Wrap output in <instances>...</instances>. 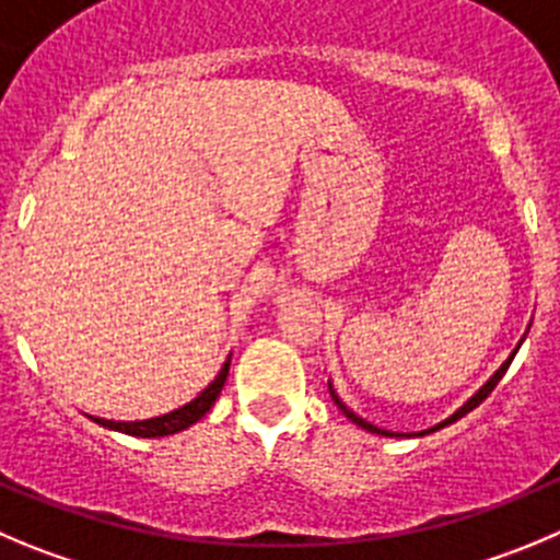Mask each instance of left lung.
<instances>
[{"label": "left lung", "mask_w": 560, "mask_h": 560, "mask_svg": "<svg viewBox=\"0 0 560 560\" xmlns=\"http://www.w3.org/2000/svg\"><path fill=\"white\" fill-rule=\"evenodd\" d=\"M516 349H520V346H516ZM514 354H516V351H511V357H509V360H505V363H503V365H500V369H498V371H494V376H492V380H489V382H487V385H483V387H481V390H478V393H476V396H472V398H470V401H467V404H465V407H462V409H456V412H454V415H451V418H448V420H443V423H440V425H434V429H429V431H436V429H443V425L454 423V420H459V418H462V415H467V412H470V409H476V407H478V404H481V401H483V398H487V396H489V393H492V390H494V387H498V382H500V380H503V374H505V371H509V365H511V360H514ZM329 393H332V398H335V404H338V409H340V412H343V415H346V418H349V420H351V423H357V425H363V429H365V431H374V434H382V436H398V434H393V431H387V429H380V425H371V423H369V420H363V418H360V415H354V412H351V409H349V407H346V404H343V401H340V398H338V396H335V390H332V387H329ZM423 434H425V431H423Z\"/></svg>", "instance_id": "1"}]
</instances>
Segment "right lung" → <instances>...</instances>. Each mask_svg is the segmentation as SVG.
I'll return each mask as SVG.
<instances>
[{
    "instance_id": "right-lung-1",
    "label": "right lung",
    "mask_w": 560,
    "mask_h": 560,
    "mask_svg": "<svg viewBox=\"0 0 560 560\" xmlns=\"http://www.w3.org/2000/svg\"><path fill=\"white\" fill-rule=\"evenodd\" d=\"M228 369H231V360H225L220 376H217V380L211 382V385L206 387V390L200 393L195 401L184 404V407L173 409V412H167V415H159V418H151V420H131V423H120V420H104V418H93V420L98 425H104V429L124 431V434H131V436L178 434V431L189 429L191 423H197V420L203 418V415L214 407L217 396H220L222 385H225V380H228Z\"/></svg>"
}]
</instances>
